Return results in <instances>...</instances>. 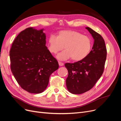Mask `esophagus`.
<instances>
[{
  "mask_svg": "<svg viewBox=\"0 0 121 121\" xmlns=\"http://www.w3.org/2000/svg\"><path fill=\"white\" fill-rule=\"evenodd\" d=\"M58 63H59V65L60 66H62L64 65V63H63L61 62H60V61H59V62H58Z\"/></svg>",
  "mask_w": 121,
  "mask_h": 121,
  "instance_id": "34e87169",
  "label": "esophagus"
}]
</instances>
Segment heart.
I'll return each mask as SVG.
<instances>
[{"mask_svg":"<svg viewBox=\"0 0 121 121\" xmlns=\"http://www.w3.org/2000/svg\"><path fill=\"white\" fill-rule=\"evenodd\" d=\"M65 50L57 55L60 60H65L72 57L73 60L79 61L86 58L91 51L92 41L88 36L73 30H64L58 35L51 34L48 38V49L54 54Z\"/></svg>","mask_w":121,"mask_h":121,"instance_id":"b5f03b06","label":"heart"}]
</instances>
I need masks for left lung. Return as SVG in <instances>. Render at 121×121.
Here are the masks:
<instances>
[{"label":"left lung","mask_w":121,"mask_h":121,"mask_svg":"<svg viewBox=\"0 0 121 121\" xmlns=\"http://www.w3.org/2000/svg\"><path fill=\"white\" fill-rule=\"evenodd\" d=\"M86 29L94 40L91 50L84 59L65 64L68 71L67 88L75 94L85 93L94 86L102 75L106 59L107 49L102 36L90 28Z\"/></svg>","instance_id":"1"}]
</instances>
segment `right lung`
<instances>
[{"instance_id": "right-lung-1", "label": "right lung", "mask_w": 121, "mask_h": 121, "mask_svg": "<svg viewBox=\"0 0 121 121\" xmlns=\"http://www.w3.org/2000/svg\"><path fill=\"white\" fill-rule=\"evenodd\" d=\"M43 29L28 28L16 36L10 50L11 70L16 80L31 93L43 92L58 62L46 46Z\"/></svg>"}]
</instances>
